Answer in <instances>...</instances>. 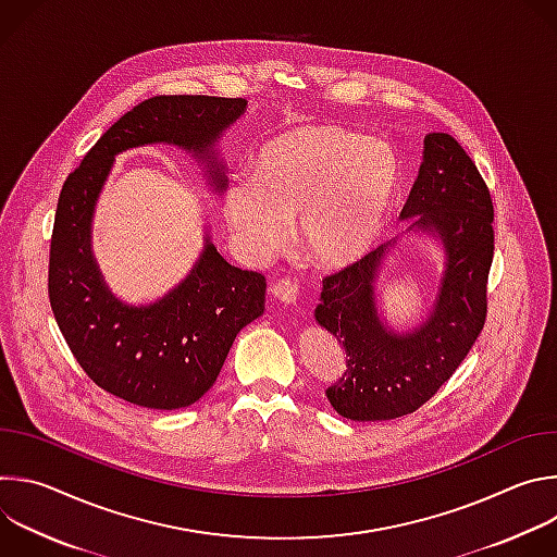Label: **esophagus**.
Segmentation results:
<instances>
[{
  "label": "esophagus",
  "instance_id": "34e87169",
  "mask_svg": "<svg viewBox=\"0 0 557 557\" xmlns=\"http://www.w3.org/2000/svg\"><path fill=\"white\" fill-rule=\"evenodd\" d=\"M271 293H273V297L280 299L282 304H288V306H290V304L297 301V284L290 282V280H280L277 284H273Z\"/></svg>",
  "mask_w": 557,
  "mask_h": 557
}]
</instances>
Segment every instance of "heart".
<instances>
[{
  "mask_svg": "<svg viewBox=\"0 0 557 557\" xmlns=\"http://www.w3.org/2000/svg\"><path fill=\"white\" fill-rule=\"evenodd\" d=\"M399 189L392 147L337 123H304L264 138L251 176H237L222 209L237 247L264 260L295 215L301 251L322 269L359 262L381 237Z\"/></svg>",
  "mask_w": 557,
  "mask_h": 557,
  "instance_id": "b5f03b06",
  "label": "heart"
}]
</instances>
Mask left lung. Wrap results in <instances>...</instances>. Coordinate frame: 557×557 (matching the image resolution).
<instances>
[{"mask_svg":"<svg viewBox=\"0 0 557 557\" xmlns=\"http://www.w3.org/2000/svg\"><path fill=\"white\" fill-rule=\"evenodd\" d=\"M401 220H410L406 233H425L443 251L425 320L399 333L379 310V277L399 237L329 275L314 308L317 324L346 348V370L326 396L350 421H389L419 410L456 372L485 324L494 205L483 176L449 134L425 136Z\"/></svg>","mask_w":557,"mask_h":557,"instance_id":"left-lung-1","label":"left lung"}]
</instances>
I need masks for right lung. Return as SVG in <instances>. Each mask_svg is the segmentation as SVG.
Returning a JSON list of instances; mask_svg holds the SVG:
<instances>
[{
    "label": "right lung",
    "mask_w": 557,
    "mask_h": 557,
    "mask_svg": "<svg viewBox=\"0 0 557 557\" xmlns=\"http://www.w3.org/2000/svg\"><path fill=\"white\" fill-rule=\"evenodd\" d=\"M245 110V99H147L95 143L59 194L48 269L54 320L86 374L134 406L178 410L196 404L215 383L235 335L264 312L267 280L228 264L207 228L185 280L156 301L127 304L112 293L92 251L97 200L121 151L158 143L191 153L220 196L226 170L218 140Z\"/></svg>",
    "instance_id": "1"
}]
</instances>
